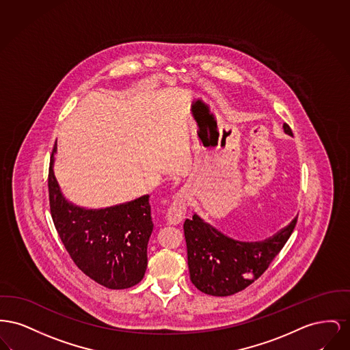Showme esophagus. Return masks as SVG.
<instances>
[{"instance_id": "esophagus-1", "label": "esophagus", "mask_w": 350, "mask_h": 350, "mask_svg": "<svg viewBox=\"0 0 350 350\" xmlns=\"http://www.w3.org/2000/svg\"><path fill=\"white\" fill-rule=\"evenodd\" d=\"M185 216V198L183 193L179 192L175 195L174 202L168 206L166 213V220L168 224H179Z\"/></svg>"}]
</instances>
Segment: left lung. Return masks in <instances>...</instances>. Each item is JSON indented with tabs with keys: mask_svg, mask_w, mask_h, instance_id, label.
Wrapping results in <instances>:
<instances>
[{
	"mask_svg": "<svg viewBox=\"0 0 350 350\" xmlns=\"http://www.w3.org/2000/svg\"><path fill=\"white\" fill-rule=\"evenodd\" d=\"M284 133L293 135L287 124ZM296 219L273 237L243 242L230 239L198 215L184 221V237L191 282L212 296H229L245 290L262 275L290 239Z\"/></svg>",
	"mask_w": 350,
	"mask_h": 350,
	"instance_id": "left-lung-1",
	"label": "left lung"
}]
</instances>
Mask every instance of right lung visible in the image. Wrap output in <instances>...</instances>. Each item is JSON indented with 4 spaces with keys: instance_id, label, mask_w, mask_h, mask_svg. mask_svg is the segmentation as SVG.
Here are the masks:
<instances>
[{
    "instance_id": "right-lung-1",
    "label": "right lung",
    "mask_w": 350,
    "mask_h": 350,
    "mask_svg": "<svg viewBox=\"0 0 350 350\" xmlns=\"http://www.w3.org/2000/svg\"><path fill=\"white\" fill-rule=\"evenodd\" d=\"M56 144L49 171L50 209L57 234L75 265L98 284L124 290L142 280L152 233L148 195L103 209L68 202L54 174Z\"/></svg>"
}]
</instances>
